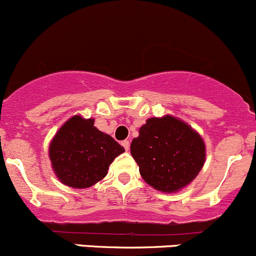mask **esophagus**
Masks as SVG:
<instances>
[{
  "mask_svg": "<svg viewBox=\"0 0 256 256\" xmlns=\"http://www.w3.org/2000/svg\"><path fill=\"white\" fill-rule=\"evenodd\" d=\"M122 145H123V148L126 149V151L129 150V142H128V140H123Z\"/></svg>",
  "mask_w": 256,
  "mask_h": 256,
  "instance_id": "34e87169",
  "label": "esophagus"
}]
</instances>
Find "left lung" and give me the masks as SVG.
Here are the masks:
<instances>
[{
	"mask_svg": "<svg viewBox=\"0 0 256 256\" xmlns=\"http://www.w3.org/2000/svg\"><path fill=\"white\" fill-rule=\"evenodd\" d=\"M130 154L140 176L162 193H177L189 186L205 164L204 139L180 118L151 117L132 140Z\"/></svg>",
	"mask_w": 256,
	"mask_h": 256,
	"instance_id": "8db88e82",
	"label": "left lung"
}]
</instances>
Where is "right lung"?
<instances>
[{"mask_svg": "<svg viewBox=\"0 0 256 256\" xmlns=\"http://www.w3.org/2000/svg\"><path fill=\"white\" fill-rule=\"evenodd\" d=\"M94 118L79 114L66 120L48 146L52 170L62 184L84 189L106 177L112 161L124 152L108 134L98 130Z\"/></svg>", "mask_w": 256, "mask_h": 256, "instance_id": "right-lung-1", "label": "right lung"}]
</instances>
